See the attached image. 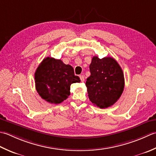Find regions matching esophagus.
Masks as SVG:
<instances>
[{"instance_id":"esophagus-1","label":"esophagus","mask_w":156,"mask_h":156,"mask_svg":"<svg viewBox=\"0 0 156 156\" xmlns=\"http://www.w3.org/2000/svg\"><path fill=\"white\" fill-rule=\"evenodd\" d=\"M79 77H80V79H81V81H84L85 77H84L83 75H80V76H79Z\"/></svg>"}]
</instances>
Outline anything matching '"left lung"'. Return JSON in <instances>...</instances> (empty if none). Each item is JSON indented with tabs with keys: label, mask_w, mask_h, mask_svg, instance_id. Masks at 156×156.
I'll use <instances>...</instances> for the list:
<instances>
[{
	"label": "left lung",
	"mask_w": 156,
	"mask_h": 156,
	"mask_svg": "<svg viewBox=\"0 0 156 156\" xmlns=\"http://www.w3.org/2000/svg\"><path fill=\"white\" fill-rule=\"evenodd\" d=\"M91 75L87 79L89 99L100 108L112 106L121 96L125 87L122 70L111 57L92 58L90 65Z\"/></svg>",
	"instance_id": "left-lung-1"
}]
</instances>
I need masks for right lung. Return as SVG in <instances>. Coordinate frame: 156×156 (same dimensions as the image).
<instances>
[{
    "mask_svg": "<svg viewBox=\"0 0 156 156\" xmlns=\"http://www.w3.org/2000/svg\"><path fill=\"white\" fill-rule=\"evenodd\" d=\"M36 89L41 98L50 104L62 102L70 95V87L81 81L71 65L61 60L47 57L35 72Z\"/></svg>",
    "mask_w": 156,
    "mask_h": 156,
    "instance_id": "add662e5",
    "label": "right lung"
}]
</instances>
